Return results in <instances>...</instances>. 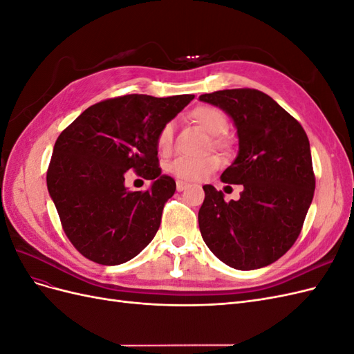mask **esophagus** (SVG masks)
<instances>
[{
  "label": "esophagus",
  "instance_id": "obj_1",
  "mask_svg": "<svg viewBox=\"0 0 354 354\" xmlns=\"http://www.w3.org/2000/svg\"><path fill=\"white\" fill-rule=\"evenodd\" d=\"M187 187H189V185L186 183V181L177 180V190H178V192H183V190H186Z\"/></svg>",
  "mask_w": 354,
  "mask_h": 354
}]
</instances>
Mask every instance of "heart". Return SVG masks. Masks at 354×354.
<instances>
[{
  "label": "heart",
  "instance_id": "1",
  "mask_svg": "<svg viewBox=\"0 0 354 354\" xmlns=\"http://www.w3.org/2000/svg\"><path fill=\"white\" fill-rule=\"evenodd\" d=\"M189 116L196 124H199L203 130L214 137V145H221L223 138L218 137L227 128V118L220 109L214 106H198L194 111H190ZM174 122L167 121L159 128L156 134V146L159 151L168 152L174 140ZM220 158L217 155H207L201 158L192 156H178L169 165V171L176 177L187 181H199L207 178L214 171L220 167Z\"/></svg>",
  "mask_w": 354,
  "mask_h": 354
}]
</instances>
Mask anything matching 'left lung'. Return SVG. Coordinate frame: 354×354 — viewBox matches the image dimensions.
I'll return each instance as SVG.
<instances>
[{"label":"left lung","instance_id":"left-lung-1","mask_svg":"<svg viewBox=\"0 0 354 354\" xmlns=\"http://www.w3.org/2000/svg\"><path fill=\"white\" fill-rule=\"evenodd\" d=\"M226 112L238 130L239 152L221 181L242 185L238 201L203 186L198 214L203 242L238 270L279 260L297 241L315 195L312 152L304 128L270 95L254 88L199 95Z\"/></svg>","mask_w":354,"mask_h":354}]
</instances>
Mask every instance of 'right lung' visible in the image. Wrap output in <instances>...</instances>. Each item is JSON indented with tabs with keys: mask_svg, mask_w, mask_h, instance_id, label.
Masks as SVG:
<instances>
[{
	"mask_svg": "<svg viewBox=\"0 0 354 354\" xmlns=\"http://www.w3.org/2000/svg\"><path fill=\"white\" fill-rule=\"evenodd\" d=\"M128 94L95 103L60 133L47 171L48 194L68 239L85 259L122 264L151 243L176 181L160 174L159 128L194 100ZM153 179L151 189L130 192L124 174Z\"/></svg>",
	"mask_w": 354,
	"mask_h": 354,
	"instance_id": "add662e5",
	"label": "right lung"
}]
</instances>
